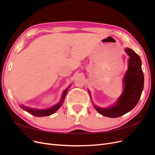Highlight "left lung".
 <instances>
[{"label": "left lung", "instance_id": "obj_1", "mask_svg": "<svg viewBox=\"0 0 155 155\" xmlns=\"http://www.w3.org/2000/svg\"><path fill=\"white\" fill-rule=\"evenodd\" d=\"M129 55V68L124 77V91L116 104L109 109L95 106L96 110L103 116L118 118L127 113L137 105L143 88L144 77L142 61L139 55L130 48H126Z\"/></svg>", "mask_w": 155, "mask_h": 155}]
</instances>
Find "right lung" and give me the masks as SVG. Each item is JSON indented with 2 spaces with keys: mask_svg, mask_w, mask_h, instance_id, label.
Listing matches in <instances>:
<instances>
[{
  "mask_svg": "<svg viewBox=\"0 0 155 155\" xmlns=\"http://www.w3.org/2000/svg\"><path fill=\"white\" fill-rule=\"evenodd\" d=\"M67 90H65L64 92H63V94L62 96V99L61 100V101L58 104L55 105L54 107L50 108V109H45V110H36V109H30V108L28 107H26L24 106H22V109H24V110H25L26 111H27L28 112H29L30 114L35 116H38V117H42V116H50L51 114H54V112L58 110L60 107L62 105V104L63 102V100L64 99L65 96L67 95Z\"/></svg>",
  "mask_w": 155,
  "mask_h": 155,
  "instance_id": "1",
  "label": "right lung"
}]
</instances>
